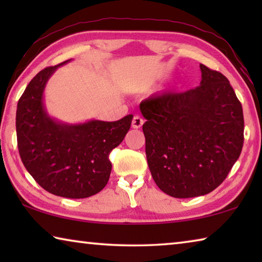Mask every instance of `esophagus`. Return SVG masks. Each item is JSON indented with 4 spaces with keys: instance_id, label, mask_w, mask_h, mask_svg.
<instances>
[{
    "instance_id": "esophagus-1",
    "label": "esophagus",
    "mask_w": 262,
    "mask_h": 262,
    "mask_svg": "<svg viewBox=\"0 0 262 262\" xmlns=\"http://www.w3.org/2000/svg\"><path fill=\"white\" fill-rule=\"evenodd\" d=\"M143 119H142L140 115H135L134 118H133V121H132V127L133 128H141L142 125H143Z\"/></svg>"
}]
</instances>
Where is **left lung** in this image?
I'll return each mask as SVG.
<instances>
[{"label":"left lung","instance_id":"obj_1","mask_svg":"<svg viewBox=\"0 0 262 262\" xmlns=\"http://www.w3.org/2000/svg\"><path fill=\"white\" fill-rule=\"evenodd\" d=\"M200 69L199 86L140 104L150 172L164 193L178 199L219 187L244 143L243 107L228 78L205 64Z\"/></svg>","mask_w":262,"mask_h":262}]
</instances>
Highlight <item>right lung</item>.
Segmentation results:
<instances>
[{
	"label": "right lung",
	"mask_w": 262,
	"mask_h": 262,
	"mask_svg": "<svg viewBox=\"0 0 262 262\" xmlns=\"http://www.w3.org/2000/svg\"><path fill=\"white\" fill-rule=\"evenodd\" d=\"M68 61L42 69L26 86L17 105V144L25 168L43 189L57 196L84 199L107 184L110 152L125 139L133 115L79 125L52 119L42 103L43 90L52 74Z\"/></svg>",
	"instance_id": "1"
}]
</instances>
